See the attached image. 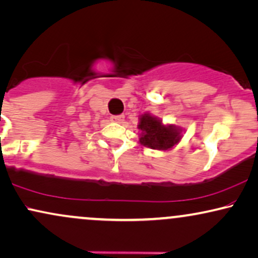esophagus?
<instances>
[{
    "label": "esophagus",
    "mask_w": 258,
    "mask_h": 258,
    "mask_svg": "<svg viewBox=\"0 0 258 258\" xmlns=\"http://www.w3.org/2000/svg\"><path fill=\"white\" fill-rule=\"evenodd\" d=\"M123 119H125V116L122 115V114H119V115H112L110 116V120L114 122H122Z\"/></svg>",
    "instance_id": "obj_1"
}]
</instances>
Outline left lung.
<instances>
[{
	"label": "left lung",
	"instance_id": "1",
	"mask_svg": "<svg viewBox=\"0 0 258 258\" xmlns=\"http://www.w3.org/2000/svg\"><path fill=\"white\" fill-rule=\"evenodd\" d=\"M138 128L142 130L140 144L151 149L168 150L177 144L181 139L180 130L174 125L164 126L161 120L144 114L140 118Z\"/></svg>",
	"mask_w": 258,
	"mask_h": 258
}]
</instances>
